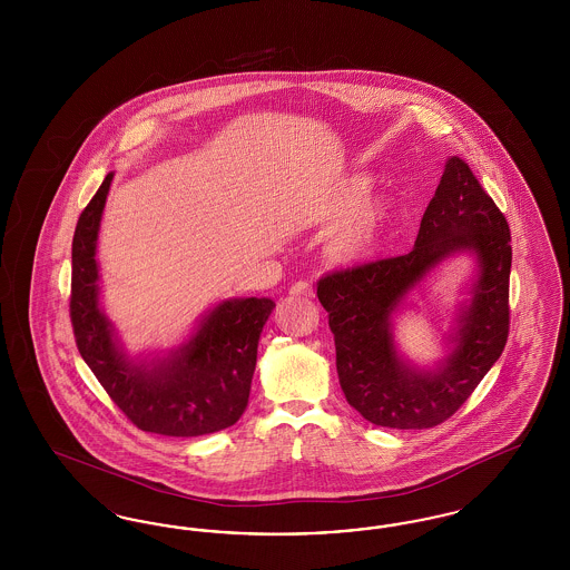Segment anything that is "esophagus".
Wrapping results in <instances>:
<instances>
[{"label": "esophagus", "mask_w": 570, "mask_h": 570, "mask_svg": "<svg viewBox=\"0 0 570 570\" xmlns=\"http://www.w3.org/2000/svg\"><path fill=\"white\" fill-rule=\"evenodd\" d=\"M291 295H293V297H314V288H312V284H307V282H295V284L291 286Z\"/></svg>", "instance_id": "34e87169"}]
</instances>
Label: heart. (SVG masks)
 Returning <instances> with one entry per match:
<instances>
[{
    "label": "heart",
    "mask_w": 570,
    "mask_h": 570,
    "mask_svg": "<svg viewBox=\"0 0 570 570\" xmlns=\"http://www.w3.org/2000/svg\"><path fill=\"white\" fill-rule=\"evenodd\" d=\"M372 186L370 175H348L328 191L318 209V219L325 226L338 224L328 237L326 256L340 267H363L382 252L391 207L384 198H367Z\"/></svg>",
    "instance_id": "obj_1"
}]
</instances>
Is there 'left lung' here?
Returning a JSON list of instances; mask_svg holds the SVG:
<instances>
[{
    "label": "left lung",
    "mask_w": 570,
    "mask_h": 570,
    "mask_svg": "<svg viewBox=\"0 0 570 570\" xmlns=\"http://www.w3.org/2000/svg\"><path fill=\"white\" fill-rule=\"evenodd\" d=\"M458 250L478 258L473 297L461 312L452 353L435 371H419L396 354L390 318L406 293ZM511 261L507 217L470 166L449 158L412 252L326 273L318 282L348 404L393 430H428L451 419L507 346Z\"/></svg>",
    "instance_id": "8db88e82"
}]
</instances>
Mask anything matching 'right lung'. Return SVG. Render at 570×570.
<instances>
[{"label":"right lung","mask_w":570,"mask_h":570,"mask_svg":"<svg viewBox=\"0 0 570 570\" xmlns=\"http://www.w3.org/2000/svg\"><path fill=\"white\" fill-rule=\"evenodd\" d=\"M112 173L82 209L72 239L70 321L77 348L110 400L151 434H214L244 414L258 340L272 316V298H228L216 305L186 344L164 358L130 361L100 309L96 245Z\"/></svg>","instance_id":"obj_1"}]
</instances>
